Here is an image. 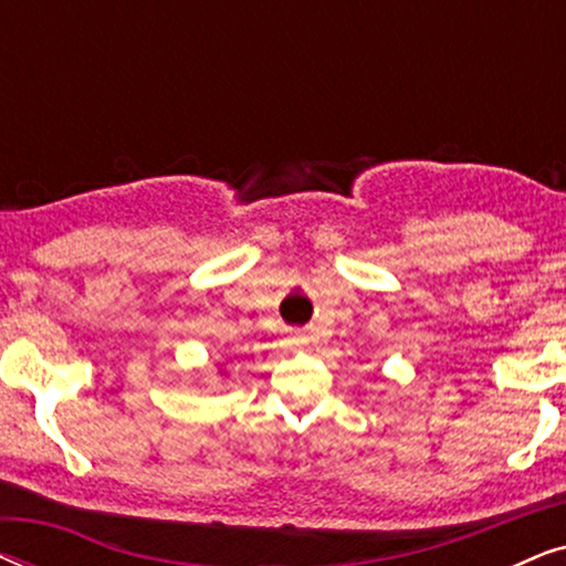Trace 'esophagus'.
Segmentation results:
<instances>
[{
	"label": "esophagus",
	"instance_id": "1",
	"mask_svg": "<svg viewBox=\"0 0 566 566\" xmlns=\"http://www.w3.org/2000/svg\"><path fill=\"white\" fill-rule=\"evenodd\" d=\"M285 343H289L291 347H296V350H298V347H304V345H306V335H301V332H291V335H289V339H285Z\"/></svg>",
	"mask_w": 566,
	"mask_h": 566
}]
</instances>
